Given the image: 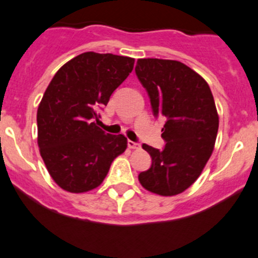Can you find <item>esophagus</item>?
<instances>
[{
  "mask_svg": "<svg viewBox=\"0 0 258 258\" xmlns=\"http://www.w3.org/2000/svg\"><path fill=\"white\" fill-rule=\"evenodd\" d=\"M127 146H128V148H131V150H138V148L141 147L140 143H136L134 142V141H130V140L128 142H127Z\"/></svg>",
  "mask_w": 258,
  "mask_h": 258,
  "instance_id": "34e87169",
  "label": "esophagus"
}]
</instances>
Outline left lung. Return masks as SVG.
<instances>
[{
    "label": "left lung",
    "instance_id": "left-lung-1",
    "mask_svg": "<svg viewBox=\"0 0 258 258\" xmlns=\"http://www.w3.org/2000/svg\"><path fill=\"white\" fill-rule=\"evenodd\" d=\"M136 75L151 99L154 116L165 123L162 151L143 145L152 157L148 170L138 180L162 197L183 193L199 178L218 136L219 115L204 78L177 60L138 59Z\"/></svg>",
    "mask_w": 258,
    "mask_h": 258
}]
</instances>
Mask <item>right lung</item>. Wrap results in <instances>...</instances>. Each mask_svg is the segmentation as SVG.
I'll return each mask as SVG.
<instances>
[{
    "mask_svg": "<svg viewBox=\"0 0 258 258\" xmlns=\"http://www.w3.org/2000/svg\"><path fill=\"white\" fill-rule=\"evenodd\" d=\"M130 56L86 51L65 63L37 111L38 147L53 180L70 193L97 188L113 159L127 148L123 135L96 126L99 107L134 69Z\"/></svg>",
    "mask_w": 258,
    "mask_h": 258,
    "instance_id": "right-lung-1",
    "label": "right lung"
}]
</instances>
